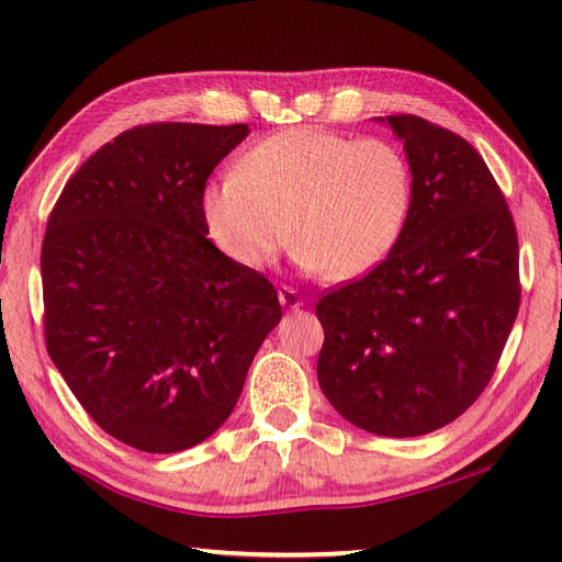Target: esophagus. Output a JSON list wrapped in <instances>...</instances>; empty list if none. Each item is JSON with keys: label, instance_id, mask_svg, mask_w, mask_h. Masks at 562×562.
Masks as SVG:
<instances>
[{"label": "esophagus", "instance_id": "34e87169", "mask_svg": "<svg viewBox=\"0 0 562 562\" xmlns=\"http://www.w3.org/2000/svg\"><path fill=\"white\" fill-rule=\"evenodd\" d=\"M278 297H280V304L284 310H300L304 300L297 294V290L294 288H288V284H282V288L278 290Z\"/></svg>", "mask_w": 562, "mask_h": 562}]
</instances>
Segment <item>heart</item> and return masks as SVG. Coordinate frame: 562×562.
Wrapping results in <instances>:
<instances>
[{"instance_id":"heart-1","label":"heart","mask_w":562,"mask_h":562,"mask_svg":"<svg viewBox=\"0 0 562 562\" xmlns=\"http://www.w3.org/2000/svg\"><path fill=\"white\" fill-rule=\"evenodd\" d=\"M412 170L382 138L319 126L274 133L235 173L211 180L201 213L213 243L243 268H265L294 237L304 270L329 282L364 278L404 233Z\"/></svg>"}]
</instances>
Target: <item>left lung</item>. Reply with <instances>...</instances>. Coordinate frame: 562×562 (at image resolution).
<instances>
[{"mask_svg": "<svg viewBox=\"0 0 562 562\" xmlns=\"http://www.w3.org/2000/svg\"><path fill=\"white\" fill-rule=\"evenodd\" d=\"M412 166L404 233L364 278L325 292L317 379L359 429L422 436L488 386L520 304L518 233L469 140L414 113L386 116Z\"/></svg>", "mask_w": 562, "mask_h": 562, "instance_id": "8db88e82", "label": "left lung"}]
</instances>
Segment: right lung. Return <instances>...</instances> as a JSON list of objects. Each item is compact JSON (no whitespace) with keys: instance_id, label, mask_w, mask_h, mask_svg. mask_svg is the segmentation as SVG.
Segmentation results:
<instances>
[{"instance_id":"obj_1","label":"right lung","mask_w":562,"mask_h":562,"mask_svg":"<svg viewBox=\"0 0 562 562\" xmlns=\"http://www.w3.org/2000/svg\"><path fill=\"white\" fill-rule=\"evenodd\" d=\"M245 123H146L64 186L42 245L46 351L113 439L173 453L221 429L282 317L207 240L201 193Z\"/></svg>"}]
</instances>
